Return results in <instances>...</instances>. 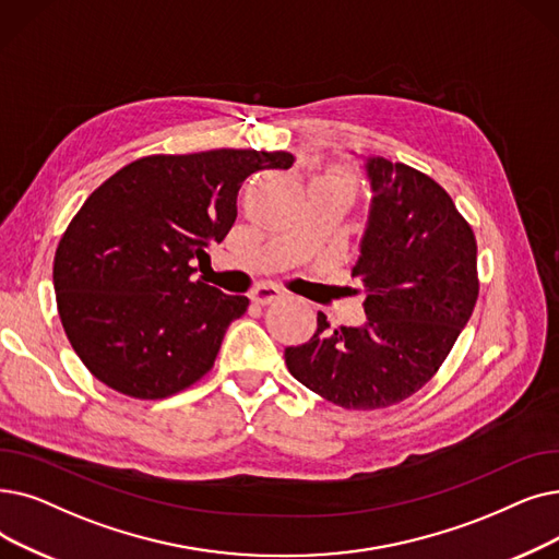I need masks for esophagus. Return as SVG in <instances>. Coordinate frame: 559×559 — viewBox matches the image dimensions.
Returning a JSON list of instances; mask_svg holds the SVG:
<instances>
[{
    "label": "esophagus",
    "mask_w": 559,
    "mask_h": 559,
    "mask_svg": "<svg viewBox=\"0 0 559 559\" xmlns=\"http://www.w3.org/2000/svg\"><path fill=\"white\" fill-rule=\"evenodd\" d=\"M281 297H283V289L278 285H274V283H260V285L253 287V293H251V299L255 304H260V306L272 304V301H276Z\"/></svg>",
    "instance_id": "1"
}]
</instances>
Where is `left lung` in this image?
Segmentation results:
<instances>
[{"label": "left lung", "mask_w": 559, "mask_h": 559, "mask_svg": "<svg viewBox=\"0 0 559 559\" xmlns=\"http://www.w3.org/2000/svg\"><path fill=\"white\" fill-rule=\"evenodd\" d=\"M366 176L372 199L352 276L366 287L368 322L331 329L318 312L308 343L285 349L297 381L358 411L420 391L468 324L479 293L477 241L450 193L383 157L366 159Z\"/></svg>", "instance_id": "8db88e82"}]
</instances>
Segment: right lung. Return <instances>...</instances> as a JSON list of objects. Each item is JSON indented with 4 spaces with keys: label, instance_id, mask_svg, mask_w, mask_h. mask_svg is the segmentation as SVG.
Masks as SVG:
<instances>
[{
    "label": "right lung",
    "instance_id": "1",
    "mask_svg": "<svg viewBox=\"0 0 559 559\" xmlns=\"http://www.w3.org/2000/svg\"><path fill=\"white\" fill-rule=\"evenodd\" d=\"M276 151L151 155L84 201L55 255L63 331L88 372L136 400H164L214 366L249 299L193 281L237 219V191L255 171H285Z\"/></svg>",
    "mask_w": 559,
    "mask_h": 559
}]
</instances>
